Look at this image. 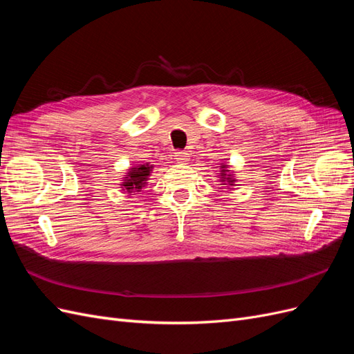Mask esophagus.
<instances>
[{"instance_id":"obj_1","label":"esophagus","mask_w":354,"mask_h":354,"mask_svg":"<svg viewBox=\"0 0 354 354\" xmlns=\"http://www.w3.org/2000/svg\"><path fill=\"white\" fill-rule=\"evenodd\" d=\"M174 159H176V162H178V164H186L189 160V153L177 151V152H174Z\"/></svg>"}]
</instances>
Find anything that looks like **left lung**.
<instances>
[{"mask_svg":"<svg viewBox=\"0 0 354 354\" xmlns=\"http://www.w3.org/2000/svg\"><path fill=\"white\" fill-rule=\"evenodd\" d=\"M218 178L221 181V185H224L227 189H232L234 186V183H236V177H234L233 171H230V167L224 162L220 164Z\"/></svg>","mask_w":354,"mask_h":354,"instance_id":"left-lung-1","label":"left lung"}]
</instances>
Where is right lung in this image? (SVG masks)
<instances>
[{"mask_svg":"<svg viewBox=\"0 0 354 354\" xmlns=\"http://www.w3.org/2000/svg\"><path fill=\"white\" fill-rule=\"evenodd\" d=\"M152 168L153 165L149 162L137 164L131 168H128L125 177H122L120 185L124 194H128V196H131L138 194V192H142V189H145V186L147 185L149 177L152 174Z\"/></svg>","mask_w":354,"mask_h":354,"instance_id":"1","label":"right lung"}]
</instances>
